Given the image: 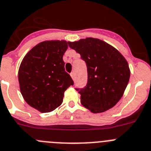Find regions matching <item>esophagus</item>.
<instances>
[{
    "mask_svg": "<svg viewBox=\"0 0 151 151\" xmlns=\"http://www.w3.org/2000/svg\"><path fill=\"white\" fill-rule=\"evenodd\" d=\"M70 77H72L73 80H74V78H75V75H74V72H71V73H70Z\"/></svg>",
    "mask_w": 151,
    "mask_h": 151,
    "instance_id": "obj_1",
    "label": "esophagus"
}]
</instances>
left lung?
I'll return each mask as SVG.
<instances>
[{
  "label": "left lung",
  "mask_w": 151,
  "mask_h": 151,
  "mask_svg": "<svg viewBox=\"0 0 151 151\" xmlns=\"http://www.w3.org/2000/svg\"><path fill=\"white\" fill-rule=\"evenodd\" d=\"M81 55L87 67V83L76 90L82 105L92 113L113 108L121 99L130 77L127 61L117 50L97 38L88 37L68 42Z\"/></svg>",
  "instance_id": "8db88e82"
}]
</instances>
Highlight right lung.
<instances>
[{
  "label": "right lung",
  "mask_w": 151,
  "mask_h": 151,
  "mask_svg": "<svg viewBox=\"0 0 151 151\" xmlns=\"http://www.w3.org/2000/svg\"><path fill=\"white\" fill-rule=\"evenodd\" d=\"M65 40L43 41L26 54L19 69L20 90L25 101L42 113L62 103L64 92L74 81L65 70Z\"/></svg>",
  "instance_id": "1"
}]
</instances>
